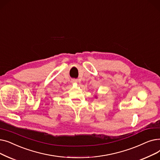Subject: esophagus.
<instances>
[{"label":"esophagus","instance_id":"1","mask_svg":"<svg viewBox=\"0 0 160 160\" xmlns=\"http://www.w3.org/2000/svg\"><path fill=\"white\" fill-rule=\"evenodd\" d=\"M78 82V81L77 79H73L72 80V83H77Z\"/></svg>","mask_w":160,"mask_h":160}]
</instances>
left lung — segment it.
<instances>
[{"instance_id": "left-lung-1", "label": "left lung", "mask_w": 160, "mask_h": 160, "mask_svg": "<svg viewBox=\"0 0 160 160\" xmlns=\"http://www.w3.org/2000/svg\"><path fill=\"white\" fill-rule=\"evenodd\" d=\"M95 98H97V97H96H96H95Z\"/></svg>"}]
</instances>
